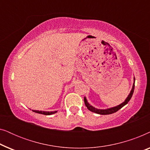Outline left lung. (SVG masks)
I'll return each mask as SVG.
<instances>
[{
  "label": "left lung",
  "instance_id": "obj_1",
  "mask_svg": "<svg viewBox=\"0 0 150 150\" xmlns=\"http://www.w3.org/2000/svg\"><path fill=\"white\" fill-rule=\"evenodd\" d=\"M134 80H135V79H134ZM134 84H133L132 89V90H131L130 94H129L128 98H127L126 100H125V102H123L122 104H120V105L117 106H115V107H112V108H108V109L100 110V109H97V108H95L94 107H93L92 106L90 105L89 103H88L87 100L85 98V97L84 98V101H85V104L86 106H87V108L90 110V111L96 112V113H98V114H100V115L112 114V113H114V112H117V110H119L120 109H121V108H122L123 106L128 104V102L130 101V100L131 99V98H132V96L133 95V93H134Z\"/></svg>",
  "mask_w": 150,
  "mask_h": 150
}]
</instances>
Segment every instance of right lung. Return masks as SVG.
Listing matches in <instances>:
<instances>
[{"label":"right lung","mask_w":150,"mask_h":150,"mask_svg":"<svg viewBox=\"0 0 150 150\" xmlns=\"http://www.w3.org/2000/svg\"><path fill=\"white\" fill-rule=\"evenodd\" d=\"M33 111L35 112H37V113H40V114H43V115H50L54 114L55 112H57V111H52V112H46V111H39V110H33Z\"/></svg>","instance_id":"right-lung-1"}]
</instances>
